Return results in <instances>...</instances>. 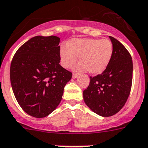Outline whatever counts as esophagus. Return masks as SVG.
Instances as JSON below:
<instances>
[{"mask_svg": "<svg viewBox=\"0 0 148 148\" xmlns=\"http://www.w3.org/2000/svg\"><path fill=\"white\" fill-rule=\"evenodd\" d=\"M77 77V74L75 73H74L73 74V78H76Z\"/></svg>", "mask_w": 148, "mask_h": 148, "instance_id": "obj_1", "label": "esophagus"}]
</instances>
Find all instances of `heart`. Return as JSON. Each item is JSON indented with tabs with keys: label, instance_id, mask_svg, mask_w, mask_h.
<instances>
[{
	"label": "heart",
	"instance_id": "heart-1",
	"mask_svg": "<svg viewBox=\"0 0 148 148\" xmlns=\"http://www.w3.org/2000/svg\"><path fill=\"white\" fill-rule=\"evenodd\" d=\"M113 55V45L109 39H73L67 44V47L60 49L61 65L70 68L79 57L77 71L86 70L88 73L96 75L103 72L110 62Z\"/></svg>",
	"mask_w": 148,
	"mask_h": 148
}]
</instances>
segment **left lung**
Wrapping results in <instances>:
<instances>
[{
	"label": "left lung",
	"mask_w": 148,
	"mask_h": 148,
	"mask_svg": "<svg viewBox=\"0 0 148 148\" xmlns=\"http://www.w3.org/2000/svg\"><path fill=\"white\" fill-rule=\"evenodd\" d=\"M109 38L113 45L110 62L101 74L90 76L89 86L83 90L86 104L104 117L113 116L122 109L132 83L133 64L130 52L117 39Z\"/></svg>",
	"instance_id": "8db88e82"
}]
</instances>
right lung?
I'll use <instances>...</instances> for the list:
<instances>
[{"label":"right lung","mask_w":148,"mask_h":148,"mask_svg":"<svg viewBox=\"0 0 148 148\" xmlns=\"http://www.w3.org/2000/svg\"><path fill=\"white\" fill-rule=\"evenodd\" d=\"M60 39L56 36L32 37L14 55L10 68L11 87L21 109L42 118L60 103L72 73L60 65Z\"/></svg>","instance_id":"right-lung-1"}]
</instances>
